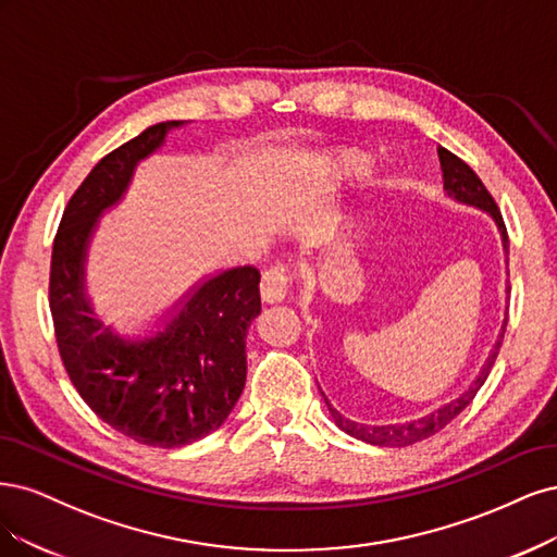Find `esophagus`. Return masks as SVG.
Segmentation results:
<instances>
[{"label":"esophagus","instance_id":"esophagus-1","mask_svg":"<svg viewBox=\"0 0 557 557\" xmlns=\"http://www.w3.org/2000/svg\"><path fill=\"white\" fill-rule=\"evenodd\" d=\"M289 282L292 275L284 265L268 268L261 277V298L265 302H282L286 298V292H289Z\"/></svg>","mask_w":557,"mask_h":557}]
</instances>
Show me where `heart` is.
Masks as SVG:
<instances>
[{
    "instance_id": "obj_1",
    "label": "heart",
    "mask_w": 557,
    "mask_h": 557,
    "mask_svg": "<svg viewBox=\"0 0 557 557\" xmlns=\"http://www.w3.org/2000/svg\"><path fill=\"white\" fill-rule=\"evenodd\" d=\"M368 164H370V157L366 152L349 150V152L337 154L324 169V173H321V185L326 189H333L343 181H347V177L361 175L368 169Z\"/></svg>"
}]
</instances>
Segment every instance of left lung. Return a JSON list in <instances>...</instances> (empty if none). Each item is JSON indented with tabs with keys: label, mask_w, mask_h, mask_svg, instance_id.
<instances>
[{
	"label": "left lung",
	"mask_w": 557,
	"mask_h": 557,
	"mask_svg": "<svg viewBox=\"0 0 557 557\" xmlns=\"http://www.w3.org/2000/svg\"><path fill=\"white\" fill-rule=\"evenodd\" d=\"M437 154H440V164H442L444 191H446L448 199H454V201H458L462 206H472V208L483 210V212L488 214V218L495 222V226L499 231L502 249H505V259L509 261L507 228H505V222H502V214L497 210V203L493 201V196L488 194V189L483 187V183L479 181V175L468 164H465L460 157H456L454 152H448L446 148H437ZM505 329H507V319H505V324H502L499 337H497L495 347L491 349L486 363L481 366L476 380L468 386V391H462L458 398L448 400L442 407L428 411V414H421L417 419L400 421V423H382V425L356 423V421L339 414V411L329 403V398L324 396V393H321V396H324V400H326V405L331 409V417L335 419V425L343 428L347 435L361 440V442H368V444H374V446H409V444H417L421 440H428V437H433L435 433H440L444 425L451 423L460 414V411L474 400L476 391L483 386V382L488 380L491 368L495 363L499 345H502V337H505Z\"/></svg>",
	"instance_id": "obj_1"
}]
</instances>
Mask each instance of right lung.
<instances>
[{
	"instance_id": "add662e5",
	"label": "right lung",
	"mask_w": 557,
	"mask_h": 557,
	"mask_svg": "<svg viewBox=\"0 0 557 557\" xmlns=\"http://www.w3.org/2000/svg\"><path fill=\"white\" fill-rule=\"evenodd\" d=\"M183 124H152L89 171L62 214L50 261V312L69 380L101 421L159 448L203 440L228 419L247 380V329L261 312L259 271L236 265L194 284L152 335L124 337L95 314L85 263L97 222Z\"/></svg>"
}]
</instances>
